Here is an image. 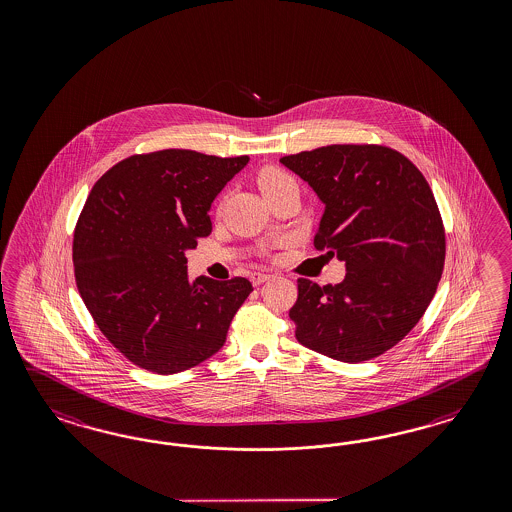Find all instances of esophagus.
Segmentation results:
<instances>
[{"instance_id": "1", "label": "esophagus", "mask_w": 512, "mask_h": 512, "mask_svg": "<svg viewBox=\"0 0 512 512\" xmlns=\"http://www.w3.org/2000/svg\"><path fill=\"white\" fill-rule=\"evenodd\" d=\"M251 283L255 285V287H259V285H263L264 281H268L270 279V274H263V272H253L251 274Z\"/></svg>"}]
</instances>
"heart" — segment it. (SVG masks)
<instances>
[{
  "label": "heart",
  "mask_w": 512,
  "mask_h": 512,
  "mask_svg": "<svg viewBox=\"0 0 512 512\" xmlns=\"http://www.w3.org/2000/svg\"><path fill=\"white\" fill-rule=\"evenodd\" d=\"M257 184H259V189L263 191L264 197H270V195L278 193L285 187L296 186L293 176H289L287 172L279 171L276 167H266V169L259 172Z\"/></svg>",
  "instance_id": "b5f03b06"
}]
</instances>
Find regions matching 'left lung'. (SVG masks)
I'll return each mask as SVG.
<instances>
[{
  "label": "left lung",
  "instance_id": "8db88e82",
  "mask_svg": "<svg viewBox=\"0 0 512 512\" xmlns=\"http://www.w3.org/2000/svg\"><path fill=\"white\" fill-rule=\"evenodd\" d=\"M279 163L325 204L315 248L345 264L336 285L298 279L296 340L349 364L383 355L419 323L441 279L445 231L432 189L387 146L332 144Z\"/></svg>",
  "mask_w": 512,
  "mask_h": 512
}]
</instances>
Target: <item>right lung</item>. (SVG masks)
Here are the masks:
<instances>
[{
	"label": "right lung",
	"mask_w": 512,
	"mask_h": 512,
	"mask_svg": "<svg viewBox=\"0 0 512 512\" xmlns=\"http://www.w3.org/2000/svg\"><path fill=\"white\" fill-rule=\"evenodd\" d=\"M248 155H131L93 186L78 217V293L107 340L148 372H184L216 355L246 278L189 279L186 251L212 231L210 208Z\"/></svg>",
	"instance_id": "right-lung-1"
}]
</instances>
